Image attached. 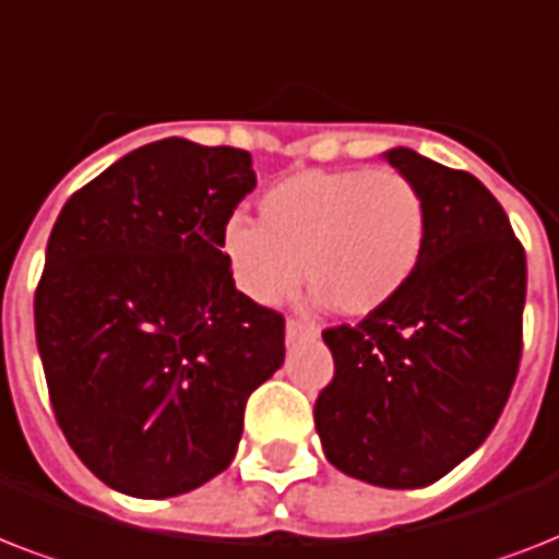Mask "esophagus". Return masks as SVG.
Masks as SVG:
<instances>
[{"label":"esophagus","mask_w":559,"mask_h":559,"mask_svg":"<svg viewBox=\"0 0 559 559\" xmlns=\"http://www.w3.org/2000/svg\"><path fill=\"white\" fill-rule=\"evenodd\" d=\"M319 328L316 324L298 322V319H287V340H301V336H316Z\"/></svg>","instance_id":"1"}]
</instances>
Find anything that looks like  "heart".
Wrapping results in <instances>:
<instances>
[{"label": "heart", "instance_id": "heart-1", "mask_svg": "<svg viewBox=\"0 0 559 559\" xmlns=\"http://www.w3.org/2000/svg\"><path fill=\"white\" fill-rule=\"evenodd\" d=\"M429 202L394 168L298 170L258 202V223L235 217L223 246L246 296L272 305L298 275L342 316L389 305L424 261ZM302 263L298 264L297 261Z\"/></svg>", "mask_w": 559, "mask_h": 559}]
</instances>
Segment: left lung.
I'll return each mask as SVG.
<instances>
[{
    "label": "left lung",
    "mask_w": 559,
    "mask_h": 559,
    "mask_svg": "<svg viewBox=\"0 0 559 559\" xmlns=\"http://www.w3.org/2000/svg\"><path fill=\"white\" fill-rule=\"evenodd\" d=\"M385 159L426 193L424 261L389 305L322 331L333 380L313 417L333 467L408 490L459 467L502 415L522 359L528 270L511 219L473 174L408 147Z\"/></svg>",
    "instance_id": "1"
}]
</instances>
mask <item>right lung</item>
Listing matches in <instances>:
<instances>
[{"mask_svg":"<svg viewBox=\"0 0 559 559\" xmlns=\"http://www.w3.org/2000/svg\"><path fill=\"white\" fill-rule=\"evenodd\" d=\"M252 156L162 139L74 191L46 246L34 328L74 455L139 499L235 459L246 400L284 362V316L235 287L223 235Z\"/></svg>","mask_w":559,"mask_h":559,"instance_id":"add662e5","label":"right lung"}]
</instances>
